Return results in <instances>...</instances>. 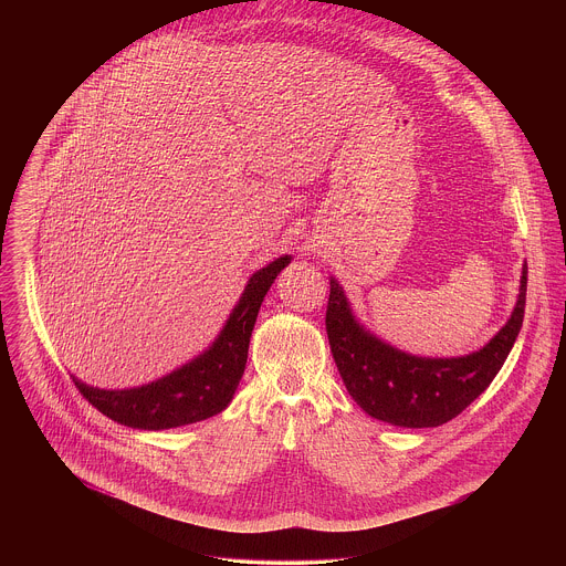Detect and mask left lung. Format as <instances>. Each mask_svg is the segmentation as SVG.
Wrapping results in <instances>:
<instances>
[{
    "label": "left lung",
    "instance_id": "1",
    "mask_svg": "<svg viewBox=\"0 0 566 566\" xmlns=\"http://www.w3.org/2000/svg\"><path fill=\"white\" fill-rule=\"evenodd\" d=\"M326 335L339 377L368 416L397 427H438L473 403L501 370L525 314L527 265L516 307L484 348L464 357H416L357 323L339 283L331 276Z\"/></svg>",
    "mask_w": 566,
    "mask_h": 566
}]
</instances>
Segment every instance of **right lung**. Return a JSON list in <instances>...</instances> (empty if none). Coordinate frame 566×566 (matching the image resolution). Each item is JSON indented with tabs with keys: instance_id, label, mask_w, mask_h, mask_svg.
Segmentation results:
<instances>
[{
	"instance_id": "1",
	"label": "right lung",
	"mask_w": 566,
	"mask_h": 566,
	"mask_svg": "<svg viewBox=\"0 0 566 566\" xmlns=\"http://www.w3.org/2000/svg\"><path fill=\"white\" fill-rule=\"evenodd\" d=\"M292 261L283 254L256 270L216 342L196 359L161 379L130 390H99L74 377L82 397L111 420L133 429H171L207 420L233 401L259 307L276 274Z\"/></svg>"
}]
</instances>
